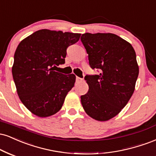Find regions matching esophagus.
Masks as SVG:
<instances>
[{"label": "esophagus", "instance_id": "34e87169", "mask_svg": "<svg viewBox=\"0 0 156 156\" xmlns=\"http://www.w3.org/2000/svg\"><path fill=\"white\" fill-rule=\"evenodd\" d=\"M76 80L77 83H80V82L83 81V78H79V77H76Z\"/></svg>", "mask_w": 156, "mask_h": 156}]
</instances>
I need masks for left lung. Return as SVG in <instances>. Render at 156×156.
I'll return each instance as SVG.
<instances>
[{
  "label": "left lung",
  "mask_w": 156,
  "mask_h": 156,
  "mask_svg": "<svg viewBox=\"0 0 156 156\" xmlns=\"http://www.w3.org/2000/svg\"><path fill=\"white\" fill-rule=\"evenodd\" d=\"M89 54L90 67L99 75H87L89 89L80 97L82 106L92 119L105 121L117 115L134 91L139 75L132 46L112 33H86L80 37Z\"/></svg>",
  "instance_id": "1"
}]
</instances>
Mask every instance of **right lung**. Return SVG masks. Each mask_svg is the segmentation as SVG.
<instances>
[{
  "label": "right lung",
  "instance_id": "1",
  "mask_svg": "<svg viewBox=\"0 0 156 156\" xmlns=\"http://www.w3.org/2000/svg\"><path fill=\"white\" fill-rule=\"evenodd\" d=\"M80 33L40 30L22 40L16 48L12 76L20 100L38 117H48L62 107L74 86L76 76L56 72L65 62L67 48L78 42Z\"/></svg>",
  "mask_w": 156,
  "mask_h": 156
}]
</instances>
